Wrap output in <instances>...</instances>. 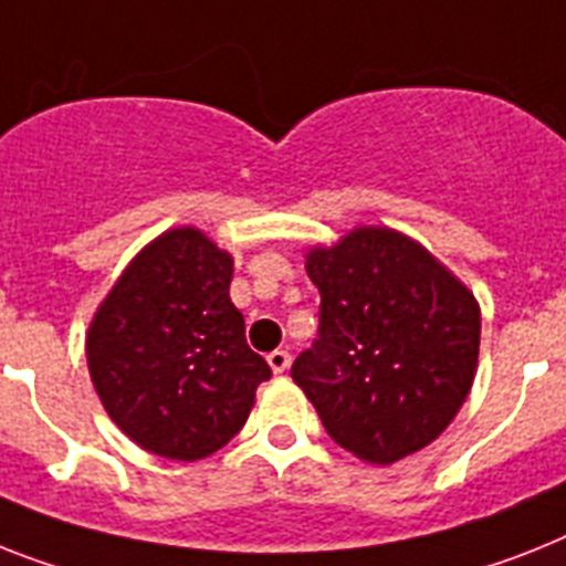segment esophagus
<instances>
[{
  "mask_svg": "<svg viewBox=\"0 0 566 566\" xmlns=\"http://www.w3.org/2000/svg\"><path fill=\"white\" fill-rule=\"evenodd\" d=\"M289 364H292V353L289 349H274V353H269V367L274 373H286Z\"/></svg>",
  "mask_w": 566,
  "mask_h": 566,
  "instance_id": "obj_1",
  "label": "esophagus"
}]
</instances>
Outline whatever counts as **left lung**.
Wrapping results in <instances>:
<instances>
[{"instance_id":"1","label":"left lung","mask_w":566,"mask_h":566,"mask_svg":"<svg viewBox=\"0 0 566 566\" xmlns=\"http://www.w3.org/2000/svg\"><path fill=\"white\" fill-rule=\"evenodd\" d=\"M306 272L321 321L292 378L326 433L376 465L437 440L478 370L474 294L390 228H358L335 249H315Z\"/></svg>"}]
</instances>
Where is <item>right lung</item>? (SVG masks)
I'll return each instance as SVG.
<instances>
[{
  "mask_svg": "<svg viewBox=\"0 0 566 566\" xmlns=\"http://www.w3.org/2000/svg\"><path fill=\"white\" fill-rule=\"evenodd\" d=\"M233 263L196 228H172L120 274L88 326L106 413L142 448L193 462L240 433L272 367L231 303Z\"/></svg>",
  "mask_w": 566,
  "mask_h": 566,
  "instance_id": "1",
  "label": "right lung"
}]
</instances>
